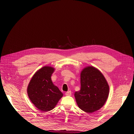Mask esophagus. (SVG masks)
<instances>
[{
    "label": "esophagus",
    "mask_w": 134,
    "mask_h": 134,
    "mask_svg": "<svg viewBox=\"0 0 134 134\" xmlns=\"http://www.w3.org/2000/svg\"><path fill=\"white\" fill-rule=\"evenodd\" d=\"M65 95L67 96H70L71 95V91H68V92L65 93Z\"/></svg>",
    "instance_id": "obj_1"
}]
</instances>
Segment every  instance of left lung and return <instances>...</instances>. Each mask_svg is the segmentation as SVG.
<instances>
[{"label":"left lung","instance_id":"8db88e82","mask_svg":"<svg viewBox=\"0 0 134 134\" xmlns=\"http://www.w3.org/2000/svg\"><path fill=\"white\" fill-rule=\"evenodd\" d=\"M109 87L104 76L93 66L81 72V90L74 94L79 108L87 113H93L103 107L107 101Z\"/></svg>","mask_w":134,"mask_h":134}]
</instances>
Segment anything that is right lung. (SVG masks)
Masks as SVG:
<instances>
[{
  "label": "right lung",
  "mask_w": 134,
  "mask_h": 134,
  "mask_svg": "<svg viewBox=\"0 0 134 134\" xmlns=\"http://www.w3.org/2000/svg\"><path fill=\"white\" fill-rule=\"evenodd\" d=\"M54 70L50 66L41 68L34 74L27 86L30 100L37 108L44 112L53 109L63 97V93L51 79Z\"/></svg>",
  "instance_id": "1"
}]
</instances>
